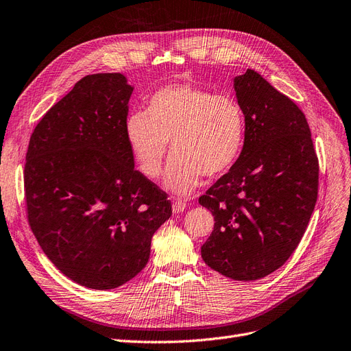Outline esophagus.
I'll return each instance as SVG.
<instances>
[{"label": "esophagus", "instance_id": "1", "mask_svg": "<svg viewBox=\"0 0 351 351\" xmlns=\"http://www.w3.org/2000/svg\"><path fill=\"white\" fill-rule=\"evenodd\" d=\"M184 209H186L184 202H181V200H174L173 202V212L174 213H180V212H183Z\"/></svg>", "mask_w": 351, "mask_h": 351}]
</instances>
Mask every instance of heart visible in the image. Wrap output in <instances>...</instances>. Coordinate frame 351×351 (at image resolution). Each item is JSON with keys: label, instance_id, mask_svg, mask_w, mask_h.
Wrapping results in <instances>:
<instances>
[{"label": "heart", "instance_id": "1", "mask_svg": "<svg viewBox=\"0 0 351 351\" xmlns=\"http://www.w3.org/2000/svg\"><path fill=\"white\" fill-rule=\"evenodd\" d=\"M247 136L241 104L225 94H213L190 84H171L155 91L143 113L125 122V141L138 170L148 178L162 173L170 143L167 187L189 195L203 176L216 177L237 164Z\"/></svg>", "mask_w": 351, "mask_h": 351}]
</instances>
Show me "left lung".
<instances>
[{
	"instance_id": "1",
	"label": "left lung",
	"mask_w": 351,
	"mask_h": 351,
	"mask_svg": "<svg viewBox=\"0 0 351 351\" xmlns=\"http://www.w3.org/2000/svg\"><path fill=\"white\" fill-rule=\"evenodd\" d=\"M247 136L237 164L199 197L215 217L202 245L210 269L257 280L287 261L318 197V156L300 108L258 72L234 80Z\"/></svg>"
}]
</instances>
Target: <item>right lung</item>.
Listing matches in <instances>:
<instances>
[{"mask_svg":"<svg viewBox=\"0 0 351 351\" xmlns=\"http://www.w3.org/2000/svg\"><path fill=\"white\" fill-rule=\"evenodd\" d=\"M125 75L80 80L46 112L24 165L27 221L58 270L95 291L129 282L147 265L171 202L135 168L125 141Z\"/></svg>","mask_w":351,"mask_h":351,"instance_id":"add662e5","label":"right lung"}]
</instances>
